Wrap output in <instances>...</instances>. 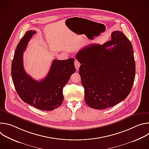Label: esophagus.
Segmentation results:
<instances>
[{
    "instance_id": "esophagus-1",
    "label": "esophagus",
    "mask_w": 149,
    "mask_h": 149,
    "mask_svg": "<svg viewBox=\"0 0 149 149\" xmlns=\"http://www.w3.org/2000/svg\"><path fill=\"white\" fill-rule=\"evenodd\" d=\"M74 64H75V67L77 70H78L79 66H80V63L79 62V61L78 60H75V62H74Z\"/></svg>"
}]
</instances>
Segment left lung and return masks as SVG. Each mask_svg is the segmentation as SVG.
Instances as JSON below:
<instances>
[{"label": "left lung", "mask_w": 149, "mask_h": 149, "mask_svg": "<svg viewBox=\"0 0 149 149\" xmlns=\"http://www.w3.org/2000/svg\"><path fill=\"white\" fill-rule=\"evenodd\" d=\"M86 104L92 109L111 107L130 94L136 65L133 46L122 32L111 33L103 45L92 44L76 55Z\"/></svg>", "instance_id": "1"}]
</instances>
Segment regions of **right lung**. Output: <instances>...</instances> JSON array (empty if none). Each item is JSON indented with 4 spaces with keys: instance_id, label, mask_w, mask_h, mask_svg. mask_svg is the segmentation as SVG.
<instances>
[{
    "instance_id": "add662e5",
    "label": "right lung",
    "mask_w": 149,
    "mask_h": 149,
    "mask_svg": "<svg viewBox=\"0 0 149 149\" xmlns=\"http://www.w3.org/2000/svg\"><path fill=\"white\" fill-rule=\"evenodd\" d=\"M35 33V31H27L17 45L12 63V80L17 94L25 102L41 110L51 111L63 102V87L76 71L75 59H54L46 77L35 80L26 74L23 63L24 52Z\"/></svg>"
}]
</instances>
